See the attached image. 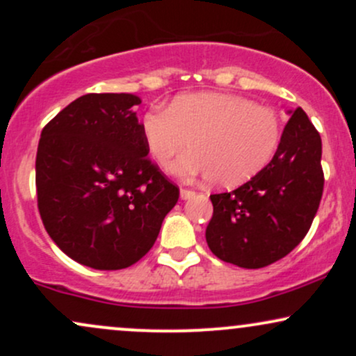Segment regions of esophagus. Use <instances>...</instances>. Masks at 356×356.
I'll return each instance as SVG.
<instances>
[{
    "instance_id": "34e87169",
    "label": "esophagus",
    "mask_w": 356,
    "mask_h": 356,
    "mask_svg": "<svg viewBox=\"0 0 356 356\" xmlns=\"http://www.w3.org/2000/svg\"><path fill=\"white\" fill-rule=\"evenodd\" d=\"M195 195L194 191L191 189H181V199L182 201H187V199H192Z\"/></svg>"
}]
</instances>
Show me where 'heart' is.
<instances>
[{
  "label": "heart",
  "mask_w": 356,
  "mask_h": 356,
  "mask_svg": "<svg viewBox=\"0 0 356 356\" xmlns=\"http://www.w3.org/2000/svg\"><path fill=\"white\" fill-rule=\"evenodd\" d=\"M142 137L150 157L179 177L212 179L220 187H238L259 174L281 142L280 115L271 107L229 93L202 92L177 97L169 108L142 115Z\"/></svg>",
  "instance_id": "obj_1"
}]
</instances>
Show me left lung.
Here are the masks:
<instances>
[{
	"label": "left lung",
	"instance_id": "1",
	"mask_svg": "<svg viewBox=\"0 0 356 356\" xmlns=\"http://www.w3.org/2000/svg\"><path fill=\"white\" fill-rule=\"evenodd\" d=\"M288 113L271 162L238 189L211 195L207 246L239 268H264L291 252L320 206L321 137L303 108Z\"/></svg>",
	"mask_w": 356,
	"mask_h": 356
}]
</instances>
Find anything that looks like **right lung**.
Here are the masks:
<instances>
[{
	"mask_svg": "<svg viewBox=\"0 0 356 356\" xmlns=\"http://www.w3.org/2000/svg\"><path fill=\"white\" fill-rule=\"evenodd\" d=\"M134 93H88L42 130L38 209L53 243L93 269H124L154 246L179 189L147 154Z\"/></svg>",
	"mask_w": 356,
	"mask_h": 356,
	"instance_id": "obj_1",
	"label": "right lung"
}]
</instances>
